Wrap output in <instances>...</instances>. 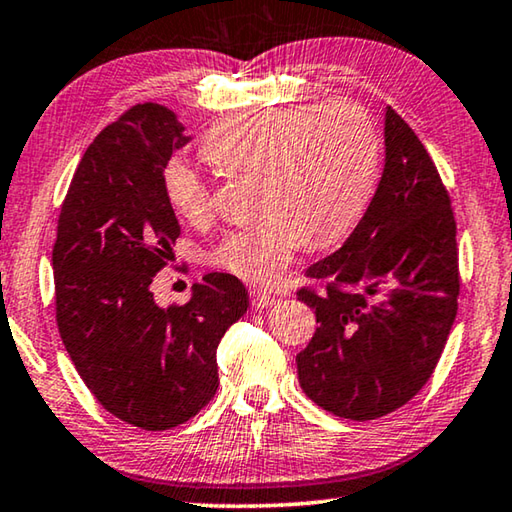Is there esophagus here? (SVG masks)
Wrapping results in <instances>:
<instances>
[{"label":"esophagus","mask_w":512,"mask_h":512,"mask_svg":"<svg viewBox=\"0 0 512 512\" xmlns=\"http://www.w3.org/2000/svg\"><path fill=\"white\" fill-rule=\"evenodd\" d=\"M250 300H253V305L257 307V310H264V307H271V305L278 303V296L269 294V291L253 289V291H250Z\"/></svg>","instance_id":"34e87169"}]
</instances>
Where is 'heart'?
<instances>
[{
    "instance_id": "b5f03b06",
    "label": "heart",
    "mask_w": 512,
    "mask_h": 512,
    "mask_svg": "<svg viewBox=\"0 0 512 512\" xmlns=\"http://www.w3.org/2000/svg\"><path fill=\"white\" fill-rule=\"evenodd\" d=\"M202 154L225 173L262 175L269 214L225 232L209 264L250 285H271L307 239L330 246L353 230L376 184L380 136L360 104L335 100L234 113L212 127ZM161 184L184 221L212 216L205 177L186 161H166Z\"/></svg>"
}]
</instances>
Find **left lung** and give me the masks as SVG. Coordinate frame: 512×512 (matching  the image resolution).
I'll return each mask as SVG.
<instances>
[{
  "label": "left lung",
  "instance_id": "8db88e82",
  "mask_svg": "<svg viewBox=\"0 0 512 512\" xmlns=\"http://www.w3.org/2000/svg\"><path fill=\"white\" fill-rule=\"evenodd\" d=\"M298 289L316 332L296 355L303 392L332 415L369 421L433 376L458 312L451 198L424 143L385 111V168L362 221Z\"/></svg>",
  "mask_w": 512,
  "mask_h": 512
}]
</instances>
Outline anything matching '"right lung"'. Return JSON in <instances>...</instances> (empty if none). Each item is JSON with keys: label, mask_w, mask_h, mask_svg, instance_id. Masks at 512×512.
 I'll use <instances>...</instances> for the list:
<instances>
[{"label": "right lung", "mask_w": 512, "mask_h": 512, "mask_svg": "<svg viewBox=\"0 0 512 512\" xmlns=\"http://www.w3.org/2000/svg\"><path fill=\"white\" fill-rule=\"evenodd\" d=\"M189 141L154 102L104 127L72 175L52 250L72 364L104 410L143 431L180 426L212 401L218 342L248 310L230 273H207L184 305L154 303L152 280L180 237L161 170Z\"/></svg>", "instance_id": "right-lung-1"}]
</instances>
